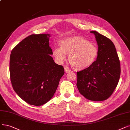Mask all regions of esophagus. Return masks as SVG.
Here are the masks:
<instances>
[{"mask_svg":"<svg viewBox=\"0 0 130 130\" xmlns=\"http://www.w3.org/2000/svg\"><path fill=\"white\" fill-rule=\"evenodd\" d=\"M64 71L66 72V73H69V72H71V70L68 68L67 66H64Z\"/></svg>","mask_w":130,"mask_h":130,"instance_id":"esophagus-1","label":"esophagus"}]
</instances>
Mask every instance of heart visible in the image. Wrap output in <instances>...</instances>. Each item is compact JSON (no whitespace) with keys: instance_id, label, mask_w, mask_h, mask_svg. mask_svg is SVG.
Listing matches in <instances>:
<instances>
[{"instance_id":"1","label":"heart","mask_w":130,"mask_h":130,"mask_svg":"<svg viewBox=\"0 0 130 130\" xmlns=\"http://www.w3.org/2000/svg\"><path fill=\"white\" fill-rule=\"evenodd\" d=\"M60 47L55 48L53 55L55 60L62 62L68 55L71 66L77 70L86 69L95 62L99 53L97 46L80 36H74L60 41Z\"/></svg>"}]
</instances>
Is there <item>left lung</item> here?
<instances>
[{
  "instance_id": "obj_1",
  "label": "left lung",
  "mask_w": 130,
  "mask_h": 130,
  "mask_svg": "<svg viewBox=\"0 0 130 130\" xmlns=\"http://www.w3.org/2000/svg\"><path fill=\"white\" fill-rule=\"evenodd\" d=\"M98 45V58L92 66L77 72V87L87 99L101 101L107 100L116 88L121 75V64L112 41L95 31Z\"/></svg>"
}]
</instances>
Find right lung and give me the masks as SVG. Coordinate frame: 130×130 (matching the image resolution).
Wrapping results in <instances>:
<instances>
[{"label": "right lung", "mask_w": 130, "mask_h": 130, "mask_svg": "<svg viewBox=\"0 0 130 130\" xmlns=\"http://www.w3.org/2000/svg\"><path fill=\"white\" fill-rule=\"evenodd\" d=\"M50 34L31 35L11 52L10 79L17 94L31 105L39 106L52 98L61 78L62 66L56 64L49 46Z\"/></svg>", "instance_id": "obj_1"}]
</instances>
